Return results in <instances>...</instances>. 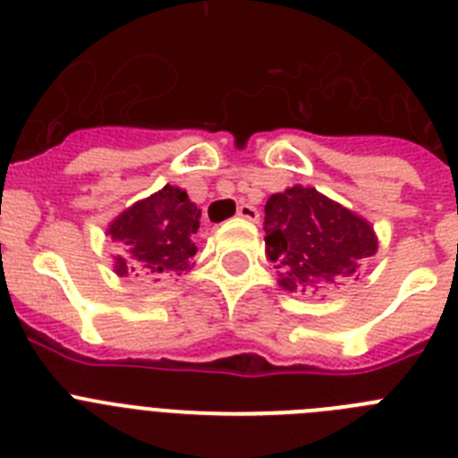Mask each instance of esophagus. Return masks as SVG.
I'll list each match as a JSON object with an SVG mask.
<instances>
[{"mask_svg": "<svg viewBox=\"0 0 458 458\" xmlns=\"http://www.w3.org/2000/svg\"><path fill=\"white\" fill-rule=\"evenodd\" d=\"M238 216H241L242 220L257 222L259 220V210L254 208L252 204H241V206H238Z\"/></svg>", "mask_w": 458, "mask_h": 458, "instance_id": "1", "label": "esophagus"}]
</instances>
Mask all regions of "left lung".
Masks as SVG:
<instances>
[{
  "label": "left lung",
  "mask_w": 458,
  "mask_h": 458,
  "mask_svg": "<svg viewBox=\"0 0 458 458\" xmlns=\"http://www.w3.org/2000/svg\"><path fill=\"white\" fill-rule=\"evenodd\" d=\"M264 213L266 252L275 261L279 286L291 293L358 279L378 248L369 222L314 188L295 185L273 194Z\"/></svg>",
  "instance_id": "left-lung-1"
}]
</instances>
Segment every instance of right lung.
<instances>
[{"instance_id":"add662e5","label":"right lung","mask_w":458,"mask_h":458,"mask_svg":"<svg viewBox=\"0 0 458 458\" xmlns=\"http://www.w3.org/2000/svg\"><path fill=\"white\" fill-rule=\"evenodd\" d=\"M201 210L188 199V192L165 185L148 199L123 210L107 233L121 250L116 275H181L197 254L192 236L199 229Z\"/></svg>"}]
</instances>
